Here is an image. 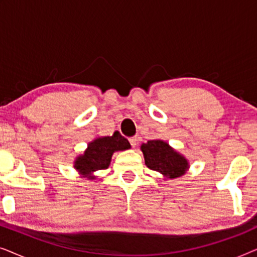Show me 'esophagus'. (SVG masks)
I'll return each mask as SVG.
<instances>
[{
	"mask_svg": "<svg viewBox=\"0 0 257 257\" xmlns=\"http://www.w3.org/2000/svg\"><path fill=\"white\" fill-rule=\"evenodd\" d=\"M130 144H131L132 147H136L137 144H138V138L137 137H132V138H130Z\"/></svg>",
	"mask_w": 257,
	"mask_h": 257,
	"instance_id": "1",
	"label": "esophagus"
}]
</instances>
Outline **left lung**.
Instances as JSON below:
<instances>
[{
    "label": "left lung",
    "instance_id": "8db88e82",
    "mask_svg": "<svg viewBox=\"0 0 257 257\" xmlns=\"http://www.w3.org/2000/svg\"><path fill=\"white\" fill-rule=\"evenodd\" d=\"M140 150L145 158L146 166L163 174L165 179L182 177L189 170V163L186 157L165 140H149L146 144H142Z\"/></svg>",
    "mask_w": 257,
    "mask_h": 257
}]
</instances>
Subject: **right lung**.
<instances>
[{"label": "right lung", "instance_id": "add662e5", "mask_svg": "<svg viewBox=\"0 0 257 257\" xmlns=\"http://www.w3.org/2000/svg\"><path fill=\"white\" fill-rule=\"evenodd\" d=\"M131 149L128 140L115 131L112 136L97 137L87 144V149L83 154L76 157L73 167L83 178L94 180V172L105 170L110 166L112 156L118 151Z\"/></svg>", "mask_w": 257, "mask_h": 257}]
</instances>
